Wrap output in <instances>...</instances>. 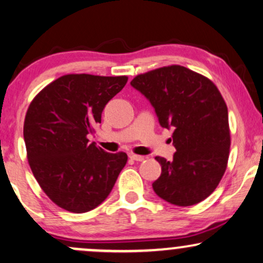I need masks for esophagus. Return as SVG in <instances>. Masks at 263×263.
I'll return each mask as SVG.
<instances>
[{"instance_id": "1", "label": "esophagus", "mask_w": 263, "mask_h": 263, "mask_svg": "<svg viewBox=\"0 0 263 263\" xmlns=\"http://www.w3.org/2000/svg\"><path fill=\"white\" fill-rule=\"evenodd\" d=\"M129 158H130V160L141 162V161H144L146 157H145V156H140V155H134V154H132V155H129Z\"/></svg>"}]
</instances>
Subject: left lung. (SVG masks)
Returning a JSON list of instances; mask_svg holds the SVG:
<instances>
[{"instance_id":"obj_1","label":"left lung","mask_w":263,"mask_h":263,"mask_svg":"<svg viewBox=\"0 0 263 263\" xmlns=\"http://www.w3.org/2000/svg\"><path fill=\"white\" fill-rule=\"evenodd\" d=\"M150 100L163 128H173V160L157 156L162 173L152 187L177 206L196 205L218 186L231 148L228 108L212 80L183 66L139 74L130 82Z\"/></svg>"}]
</instances>
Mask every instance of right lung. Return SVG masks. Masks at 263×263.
I'll list each match as a JSON object with an SVG mask.
<instances>
[{
  "label": "right lung",
  "instance_id": "right-lung-1",
  "mask_svg": "<svg viewBox=\"0 0 263 263\" xmlns=\"http://www.w3.org/2000/svg\"><path fill=\"white\" fill-rule=\"evenodd\" d=\"M126 82V76L67 74L45 86L29 105L23 130L29 166L61 209L74 213L93 210L125 166V152L103 151L90 144L87 135Z\"/></svg>",
  "mask_w": 263,
  "mask_h": 263
}]
</instances>
